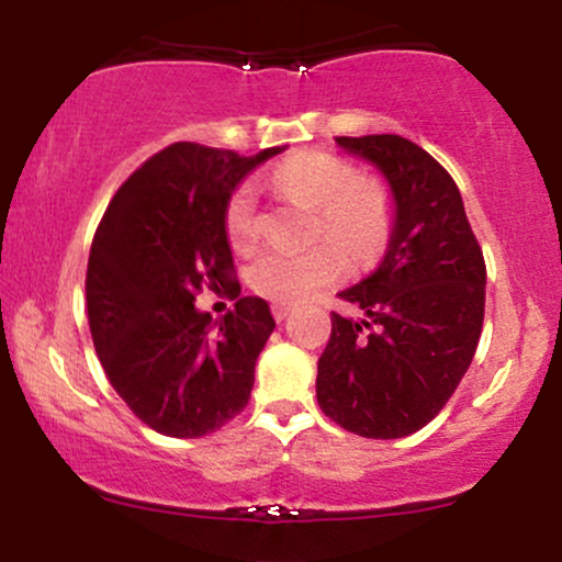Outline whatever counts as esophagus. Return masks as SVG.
Here are the masks:
<instances>
[{"mask_svg":"<svg viewBox=\"0 0 562 562\" xmlns=\"http://www.w3.org/2000/svg\"><path fill=\"white\" fill-rule=\"evenodd\" d=\"M272 314H274V319H277V322L288 319V314H290V306H285V303H274V306H272Z\"/></svg>","mask_w":562,"mask_h":562,"instance_id":"1","label":"esophagus"}]
</instances>
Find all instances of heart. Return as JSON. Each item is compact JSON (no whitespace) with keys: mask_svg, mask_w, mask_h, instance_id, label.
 Instances as JSON below:
<instances>
[{"mask_svg":"<svg viewBox=\"0 0 562 562\" xmlns=\"http://www.w3.org/2000/svg\"><path fill=\"white\" fill-rule=\"evenodd\" d=\"M272 184L290 198L319 209V235H330L306 250L267 248L250 263V285L263 299L299 303L333 285L353 261L372 263L385 250L393 229L389 190L333 153H301L272 173ZM224 227L235 248H248L259 237V195L245 182L232 192L224 209Z\"/></svg>","mask_w":562,"mask_h":562,"instance_id":"b5f03b06","label":"heart"}]
</instances>
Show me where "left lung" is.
<instances>
[{"label": "left lung", "instance_id": "obj_1", "mask_svg": "<svg viewBox=\"0 0 562 562\" xmlns=\"http://www.w3.org/2000/svg\"><path fill=\"white\" fill-rule=\"evenodd\" d=\"M375 166L393 203L391 240L378 269L340 299L317 364V402L340 428L402 438L428 425L473 362L486 303V263L454 179L398 134L338 137Z\"/></svg>", "mask_w": 562, "mask_h": 562}]
</instances>
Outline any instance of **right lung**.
I'll use <instances>...</instances> for the list:
<instances>
[{
    "label": "right lung",
    "instance_id": "obj_1",
    "mask_svg": "<svg viewBox=\"0 0 562 562\" xmlns=\"http://www.w3.org/2000/svg\"><path fill=\"white\" fill-rule=\"evenodd\" d=\"M285 147L245 158L177 142L139 166L108 205L89 250L87 312L108 380L142 423L171 438L214 434L240 415L274 330L269 303L243 295L211 325L195 295L235 290L224 209Z\"/></svg>",
    "mask_w": 562,
    "mask_h": 562
}]
</instances>
